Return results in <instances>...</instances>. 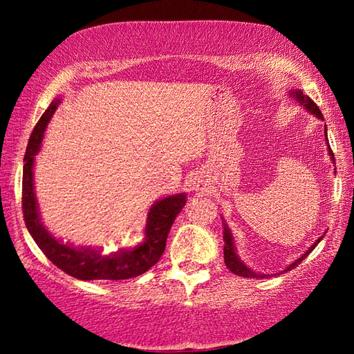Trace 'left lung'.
I'll use <instances>...</instances> for the list:
<instances>
[{"instance_id": "left-lung-1", "label": "left lung", "mask_w": 354, "mask_h": 354, "mask_svg": "<svg viewBox=\"0 0 354 354\" xmlns=\"http://www.w3.org/2000/svg\"><path fill=\"white\" fill-rule=\"evenodd\" d=\"M293 97H295V99L299 102V103H303L304 106L309 109L312 114H315L317 115L318 118H321V120H324V117H322V114H321V111H319V108L317 106V103H315L310 97H307V95H303V93L301 91H297L295 89V93H290ZM324 133H326V137H327V129L324 131ZM327 142H328V140H327ZM328 152H330V156H332V160L335 161V155H333V150L332 149H328ZM322 237H319L317 242H315L309 250H307V252L304 254V255H301V257H299L297 261H293L292 265L286 269V270H290V269H293V268H297L299 263H301L307 255H309L313 250H315V246H317L318 243H319V240H321ZM223 240H225V245H223V259H225V265H227V268L231 270L232 274H236V275H239V277H243V278H265V275H259V274H255V272H252L251 269H248L242 261L239 260V257L236 255V251H234V245H232V239H231V232H230V230L225 227V231H223Z\"/></svg>"}]
</instances>
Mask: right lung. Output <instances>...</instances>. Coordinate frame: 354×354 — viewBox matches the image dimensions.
Segmentation results:
<instances>
[{"label":"right lung","mask_w":354,"mask_h":354,"mask_svg":"<svg viewBox=\"0 0 354 354\" xmlns=\"http://www.w3.org/2000/svg\"><path fill=\"white\" fill-rule=\"evenodd\" d=\"M59 100L51 102L44 112L39 122L30 135L28 146L24 156V171H22V214L30 234L36 245L41 248L53 265L65 274L79 280H127L138 277L152 268L160 260L165 250V242L173 222L185 205V194L164 198L150 208L146 225L145 242L132 251H122L114 255H102L100 251L91 248H73L64 245L45 230L37 213V205L33 190V161L41 147L45 126L56 111Z\"/></svg>","instance_id":"1"}]
</instances>
